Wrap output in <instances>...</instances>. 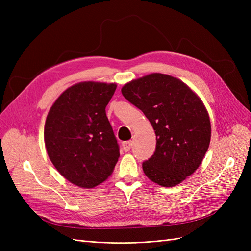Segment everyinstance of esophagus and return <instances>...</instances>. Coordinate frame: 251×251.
<instances>
[{"mask_svg": "<svg viewBox=\"0 0 251 251\" xmlns=\"http://www.w3.org/2000/svg\"><path fill=\"white\" fill-rule=\"evenodd\" d=\"M131 147H132V141H125V142H123V148H124L125 151H130Z\"/></svg>", "mask_w": 251, "mask_h": 251, "instance_id": "34e87169", "label": "esophagus"}]
</instances>
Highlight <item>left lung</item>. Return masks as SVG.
<instances>
[{
	"label": "left lung",
	"instance_id": "8db88e82",
	"mask_svg": "<svg viewBox=\"0 0 251 251\" xmlns=\"http://www.w3.org/2000/svg\"><path fill=\"white\" fill-rule=\"evenodd\" d=\"M121 93L143 112L156 134L155 153L142 163L147 177L170 187L199 168L210 142L203 102L183 81L161 73L132 80Z\"/></svg>",
	"mask_w": 251,
	"mask_h": 251
}]
</instances>
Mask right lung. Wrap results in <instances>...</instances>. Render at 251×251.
<instances>
[{"label":"right lung","mask_w":251,"mask_h":251,"mask_svg":"<svg viewBox=\"0 0 251 251\" xmlns=\"http://www.w3.org/2000/svg\"><path fill=\"white\" fill-rule=\"evenodd\" d=\"M115 83L86 81L68 88L51 107L44 138L51 162L71 183L92 188L109 178L119 146L105 107Z\"/></svg>","instance_id":"obj_1"}]
</instances>
